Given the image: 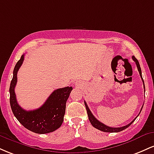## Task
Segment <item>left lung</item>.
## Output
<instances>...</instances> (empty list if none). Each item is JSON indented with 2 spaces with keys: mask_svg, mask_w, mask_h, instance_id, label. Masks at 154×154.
<instances>
[{
  "mask_svg": "<svg viewBox=\"0 0 154 154\" xmlns=\"http://www.w3.org/2000/svg\"><path fill=\"white\" fill-rule=\"evenodd\" d=\"M132 59H133V61H135L136 65H137V69H138V72H139V74H140V76L141 79H142V81H143V86H144V89H145V84H144V81L143 79V77H142V72H141V69H140V63L138 62V61H137V59L134 56H132ZM145 91V90H144ZM85 108H86V110H87V112H88V119H89L90 122H91V125H93V127H94L95 128L98 129V130H100V131H103V132H121L122 131V130H125L126 128H128V127H130V125H132V123H133V122L135 121L136 119V118L137 117V116L139 115L140 113L141 112V110H142L143 109V106L142 108H141L140 109V111L139 114L137 115V116L135 117V119H134L132 121L130 122V124H128V125H125V126L124 127H121V128H111V127H109V126H106V125H104L102 122H100L98 121V119H96V118L94 116H93V114H92L91 110L89 109V108H88L87 103H86V102L85 101Z\"/></svg>",
  "mask_w": 154,
  "mask_h": 154,
  "instance_id": "8db88e82",
  "label": "left lung"
}]
</instances>
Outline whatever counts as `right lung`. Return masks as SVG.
<instances>
[{"instance_id":"right-lung-1","label":"right lung","mask_w":154,"mask_h":154,"mask_svg":"<svg viewBox=\"0 0 154 154\" xmlns=\"http://www.w3.org/2000/svg\"><path fill=\"white\" fill-rule=\"evenodd\" d=\"M24 59V55H22L16 64L11 82L9 93L11 110L17 120L27 130L38 134L54 132L62 125L66 100L73 88L66 87L55 90L41 107L35 110H24L17 103L14 92L17 82V72Z\"/></svg>"}]
</instances>
